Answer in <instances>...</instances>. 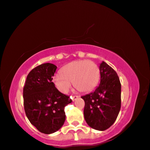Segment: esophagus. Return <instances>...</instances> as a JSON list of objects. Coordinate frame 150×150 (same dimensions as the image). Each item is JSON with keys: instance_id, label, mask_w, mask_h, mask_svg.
Masks as SVG:
<instances>
[{"instance_id": "obj_1", "label": "esophagus", "mask_w": 150, "mask_h": 150, "mask_svg": "<svg viewBox=\"0 0 150 150\" xmlns=\"http://www.w3.org/2000/svg\"><path fill=\"white\" fill-rule=\"evenodd\" d=\"M79 96H77V95H74L73 97H71V99H72V101H76L78 99H79Z\"/></svg>"}]
</instances>
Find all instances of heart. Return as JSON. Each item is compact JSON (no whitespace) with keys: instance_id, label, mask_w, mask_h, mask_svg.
<instances>
[{"instance_id":"obj_1","label":"heart","mask_w":150,"mask_h":150,"mask_svg":"<svg viewBox=\"0 0 150 150\" xmlns=\"http://www.w3.org/2000/svg\"><path fill=\"white\" fill-rule=\"evenodd\" d=\"M100 79V70L95 62L77 60L67 64L53 78V82L60 92H68L73 84L82 92H91L96 87Z\"/></svg>"}]
</instances>
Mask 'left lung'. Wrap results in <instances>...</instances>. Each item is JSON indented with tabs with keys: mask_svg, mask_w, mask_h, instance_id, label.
I'll return each instance as SVG.
<instances>
[{
	"mask_svg": "<svg viewBox=\"0 0 150 150\" xmlns=\"http://www.w3.org/2000/svg\"><path fill=\"white\" fill-rule=\"evenodd\" d=\"M101 81L93 92L82 96L84 116L90 127L105 131L116 121L121 107V84L115 70L105 62L99 66Z\"/></svg>",
	"mask_w": 150,
	"mask_h": 150,
	"instance_id": "left-lung-1",
	"label": "left lung"
}]
</instances>
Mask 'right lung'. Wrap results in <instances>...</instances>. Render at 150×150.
Returning <instances> with one entry per match:
<instances>
[{"mask_svg": "<svg viewBox=\"0 0 150 150\" xmlns=\"http://www.w3.org/2000/svg\"><path fill=\"white\" fill-rule=\"evenodd\" d=\"M57 66L46 63L28 74L23 87V105L28 120L41 133L51 134L66 120L64 108L71 100L52 82Z\"/></svg>", "mask_w": 150, "mask_h": 150, "instance_id": "1", "label": "right lung"}]
</instances>
